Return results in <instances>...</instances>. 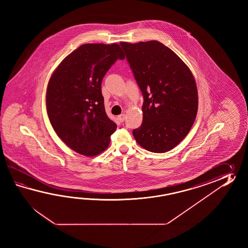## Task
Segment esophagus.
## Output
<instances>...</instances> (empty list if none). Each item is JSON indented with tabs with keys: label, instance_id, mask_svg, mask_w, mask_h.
Instances as JSON below:
<instances>
[{
	"label": "esophagus",
	"instance_id": "34e87169",
	"mask_svg": "<svg viewBox=\"0 0 248 248\" xmlns=\"http://www.w3.org/2000/svg\"><path fill=\"white\" fill-rule=\"evenodd\" d=\"M125 119H126V115H125V114H121V115H119V116H118V120H119L121 122H124V121H125Z\"/></svg>",
	"mask_w": 248,
	"mask_h": 248
}]
</instances>
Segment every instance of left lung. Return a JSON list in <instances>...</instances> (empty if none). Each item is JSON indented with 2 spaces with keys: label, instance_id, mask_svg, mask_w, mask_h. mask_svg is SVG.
<instances>
[{
  "label": "left lung",
  "instance_id": "obj_1",
  "mask_svg": "<svg viewBox=\"0 0 248 248\" xmlns=\"http://www.w3.org/2000/svg\"><path fill=\"white\" fill-rule=\"evenodd\" d=\"M120 44L143 96L142 125L133 136L149 152H169L188 135L195 121L199 101L194 77L161 42Z\"/></svg>",
  "mask_w": 248,
  "mask_h": 248
}]
</instances>
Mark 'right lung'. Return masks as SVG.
Returning <instances> with one entry per match:
<instances>
[{
    "mask_svg": "<svg viewBox=\"0 0 248 248\" xmlns=\"http://www.w3.org/2000/svg\"><path fill=\"white\" fill-rule=\"evenodd\" d=\"M124 58L117 43L83 44L51 75L46 95L47 115L57 135L74 152L92 157L111 142L117 125L106 114L101 83L117 59Z\"/></svg>",
    "mask_w": 248,
    "mask_h": 248,
    "instance_id": "obj_1",
    "label": "right lung"
}]
</instances>
